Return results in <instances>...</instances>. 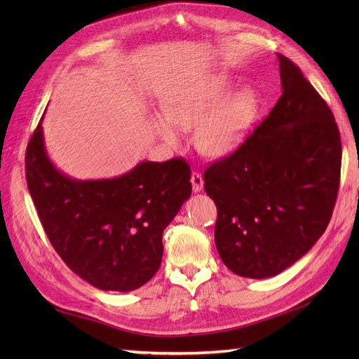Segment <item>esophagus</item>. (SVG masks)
<instances>
[{
    "label": "esophagus",
    "mask_w": 359,
    "mask_h": 359,
    "mask_svg": "<svg viewBox=\"0 0 359 359\" xmlns=\"http://www.w3.org/2000/svg\"><path fill=\"white\" fill-rule=\"evenodd\" d=\"M191 186H193V191L194 193H199L203 189V178L199 172H193L191 173Z\"/></svg>",
    "instance_id": "esophagus-1"
}]
</instances>
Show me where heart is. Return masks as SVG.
<instances>
[{
    "instance_id": "1",
    "label": "heart",
    "mask_w": 359,
    "mask_h": 359,
    "mask_svg": "<svg viewBox=\"0 0 359 359\" xmlns=\"http://www.w3.org/2000/svg\"><path fill=\"white\" fill-rule=\"evenodd\" d=\"M233 79L227 74H205L165 97L161 114L151 116V128L163 142L177 147L181 132L194 128V145L208 157L232 154L248 136L260 112L255 86L230 94Z\"/></svg>"
}]
</instances>
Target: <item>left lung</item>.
<instances>
[{"label":"left lung","mask_w":359,"mask_h":359,"mask_svg":"<svg viewBox=\"0 0 359 359\" xmlns=\"http://www.w3.org/2000/svg\"><path fill=\"white\" fill-rule=\"evenodd\" d=\"M281 97L235 153L205 170L217 206L215 247L232 273L280 274L327 229L340 186L334 115L299 67L278 53Z\"/></svg>","instance_id":"8db88e82"}]
</instances>
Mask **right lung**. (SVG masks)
I'll return each mask as SVG.
<instances>
[{"instance_id":"obj_1","label":"right lung","mask_w":359,"mask_h":359,"mask_svg":"<svg viewBox=\"0 0 359 359\" xmlns=\"http://www.w3.org/2000/svg\"><path fill=\"white\" fill-rule=\"evenodd\" d=\"M25 169L43 229L74 274L97 289L118 292L154 277L163 231L191 194L186 160L140 161L112 180H73L49 160L40 121L27 147Z\"/></svg>"}]
</instances>
